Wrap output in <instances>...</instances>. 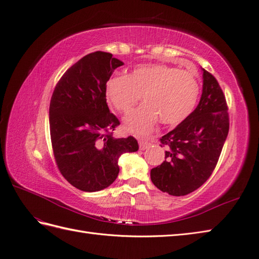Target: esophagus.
Instances as JSON below:
<instances>
[{"instance_id": "1", "label": "esophagus", "mask_w": 259, "mask_h": 259, "mask_svg": "<svg viewBox=\"0 0 259 259\" xmlns=\"http://www.w3.org/2000/svg\"><path fill=\"white\" fill-rule=\"evenodd\" d=\"M139 146H140L141 151H144V149H146V148H148L149 146H151V143H149L148 141L141 140V141L139 142Z\"/></svg>"}]
</instances>
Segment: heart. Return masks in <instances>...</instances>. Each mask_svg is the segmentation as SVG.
<instances>
[{"instance_id":"1","label":"heart","mask_w":259,"mask_h":259,"mask_svg":"<svg viewBox=\"0 0 259 259\" xmlns=\"http://www.w3.org/2000/svg\"><path fill=\"white\" fill-rule=\"evenodd\" d=\"M200 91L193 73L165 64H143L127 76H114L105 86L107 101L118 112H130L143 96L144 104L123 119V128L137 136L151 132L160 121L177 126L194 111Z\"/></svg>"}]
</instances>
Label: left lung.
Segmentation results:
<instances>
[{
    "label": "left lung",
    "mask_w": 259,
    "mask_h": 259,
    "mask_svg": "<svg viewBox=\"0 0 259 259\" xmlns=\"http://www.w3.org/2000/svg\"><path fill=\"white\" fill-rule=\"evenodd\" d=\"M196 110L160 139L164 161L152 169L154 185L171 196H185L211 177L229 131V115L219 81L204 69Z\"/></svg>",
    "instance_id": "obj_1"
}]
</instances>
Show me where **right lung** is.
<instances>
[{
    "mask_svg": "<svg viewBox=\"0 0 259 259\" xmlns=\"http://www.w3.org/2000/svg\"><path fill=\"white\" fill-rule=\"evenodd\" d=\"M122 64L110 53L82 57L62 75L51 100L49 129L58 169L82 191L110 186L118 177V158L139 149L131 136L113 137L120 122L106 103V82Z\"/></svg>",
    "mask_w": 259,
    "mask_h": 259,
    "instance_id": "add662e5",
    "label": "right lung"
}]
</instances>
